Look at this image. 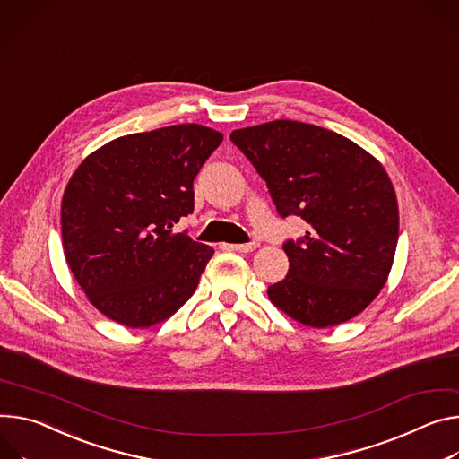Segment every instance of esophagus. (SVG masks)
Listing matches in <instances>:
<instances>
[{"mask_svg":"<svg viewBox=\"0 0 459 459\" xmlns=\"http://www.w3.org/2000/svg\"><path fill=\"white\" fill-rule=\"evenodd\" d=\"M225 248H230V251H238V253H253L258 248V243H230V245H225Z\"/></svg>","mask_w":459,"mask_h":459,"instance_id":"esophagus-1","label":"esophagus"}]
</instances>
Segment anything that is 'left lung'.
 <instances>
[{"label":"left lung","mask_w":459,"mask_h":459,"mask_svg":"<svg viewBox=\"0 0 459 459\" xmlns=\"http://www.w3.org/2000/svg\"><path fill=\"white\" fill-rule=\"evenodd\" d=\"M232 143L265 179L281 218L307 223L287 241V276L269 300L309 327L362 313L381 293L399 238V206L385 166L353 141L299 120L234 130Z\"/></svg>","instance_id":"8db88e82"}]
</instances>
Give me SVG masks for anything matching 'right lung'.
<instances>
[{"label":"right lung","instance_id":"right-lung-1","mask_svg":"<svg viewBox=\"0 0 459 459\" xmlns=\"http://www.w3.org/2000/svg\"><path fill=\"white\" fill-rule=\"evenodd\" d=\"M223 135L178 124L113 139L78 164L62 197V245L88 300L126 327L170 318L214 248L174 227L194 211V179Z\"/></svg>","mask_w":459,"mask_h":459}]
</instances>
